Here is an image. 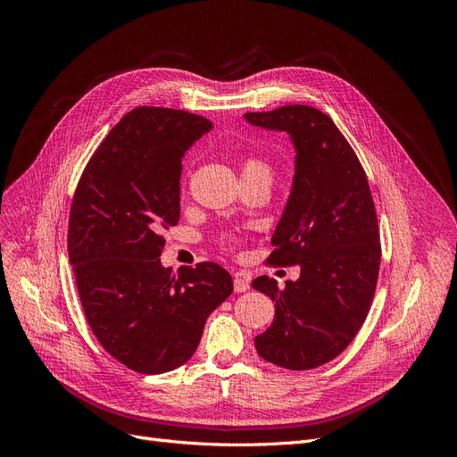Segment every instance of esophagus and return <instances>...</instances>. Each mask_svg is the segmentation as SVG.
Returning <instances> with one entry per match:
<instances>
[{"mask_svg": "<svg viewBox=\"0 0 457 457\" xmlns=\"http://www.w3.org/2000/svg\"><path fill=\"white\" fill-rule=\"evenodd\" d=\"M233 287L237 293H244L249 289V278L244 275V273H235V278H233Z\"/></svg>", "mask_w": 457, "mask_h": 457, "instance_id": "obj_1", "label": "esophagus"}]
</instances>
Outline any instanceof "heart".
Listing matches in <instances>:
<instances>
[{
	"label": "heart",
	"mask_w": 457,
	"mask_h": 457,
	"mask_svg": "<svg viewBox=\"0 0 457 457\" xmlns=\"http://www.w3.org/2000/svg\"><path fill=\"white\" fill-rule=\"evenodd\" d=\"M242 175H256V177H266L271 180L273 177V168L268 161L258 159V157H249L244 161L242 166Z\"/></svg>",
	"instance_id": "1"
}]
</instances>
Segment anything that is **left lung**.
<instances>
[{"label":"left lung","mask_w":457,"mask_h":457,"mask_svg":"<svg viewBox=\"0 0 457 457\" xmlns=\"http://www.w3.org/2000/svg\"><path fill=\"white\" fill-rule=\"evenodd\" d=\"M244 119L286 132L296 152L270 262L298 266L300 277L284 289L270 277L253 280V289L275 302L273 323L254 347L278 367L314 369L353 342L376 291L381 249L370 187L351 145L323 112L289 104Z\"/></svg>","instance_id":"1"}]
</instances>
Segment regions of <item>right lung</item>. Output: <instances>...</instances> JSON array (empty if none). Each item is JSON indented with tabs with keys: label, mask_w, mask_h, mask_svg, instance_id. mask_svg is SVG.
Here are the masks:
<instances>
[{
	"label": "right lung",
	"mask_w": 457,
	"mask_h": 457,
	"mask_svg": "<svg viewBox=\"0 0 457 457\" xmlns=\"http://www.w3.org/2000/svg\"><path fill=\"white\" fill-rule=\"evenodd\" d=\"M212 120L184 110L128 112L88 161L71 210L69 258L99 344L122 365L162 374L197 351L208 316L231 295L215 262L161 264L162 229L180 217L182 157Z\"/></svg>",
	"instance_id": "obj_1"
}]
</instances>
